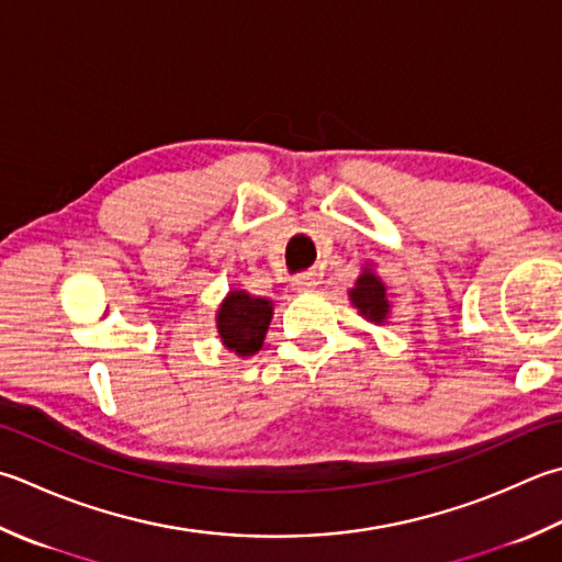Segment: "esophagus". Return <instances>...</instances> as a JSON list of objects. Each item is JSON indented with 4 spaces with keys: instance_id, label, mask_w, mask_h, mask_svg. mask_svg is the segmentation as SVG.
Segmentation results:
<instances>
[{
    "instance_id": "1",
    "label": "esophagus",
    "mask_w": 562,
    "mask_h": 562,
    "mask_svg": "<svg viewBox=\"0 0 562 562\" xmlns=\"http://www.w3.org/2000/svg\"><path fill=\"white\" fill-rule=\"evenodd\" d=\"M316 284H318L316 272H302L294 278L292 288H294V292H312V290H316Z\"/></svg>"
}]
</instances>
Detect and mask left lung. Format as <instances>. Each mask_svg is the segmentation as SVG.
<instances>
[{
  "mask_svg": "<svg viewBox=\"0 0 562 562\" xmlns=\"http://www.w3.org/2000/svg\"><path fill=\"white\" fill-rule=\"evenodd\" d=\"M348 300L366 322L375 326L387 324L392 304L387 296V284H384L380 274L375 272V262H366V266H362L356 284L348 290Z\"/></svg>",
  "mask_w": 562,
  "mask_h": 562,
  "instance_id": "1",
  "label": "left lung"
}]
</instances>
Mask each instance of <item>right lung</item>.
I'll use <instances>...</instances> for the list:
<instances>
[{"instance_id":"right-lung-1","label":"right lung","mask_w":562,"mask_h":562,"mask_svg":"<svg viewBox=\"0 0 562 562\" xmlns=\"http://www.w3.org/2000/svg\"><path fill=\"white\" fill-rule=\"evenodd\" d=\"M274 304L268 296H256L246 290H228L216 310V331L222 346L238 358L256 356L266 340Z\"/></svg>"}]
</instances>
